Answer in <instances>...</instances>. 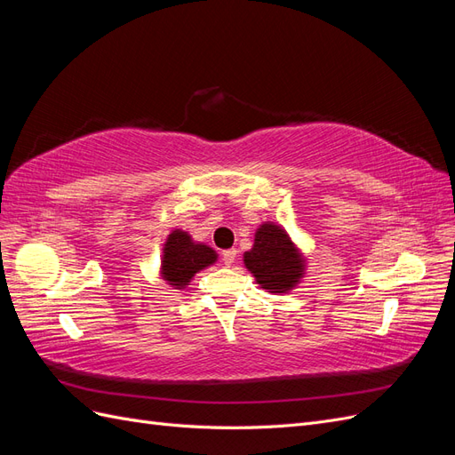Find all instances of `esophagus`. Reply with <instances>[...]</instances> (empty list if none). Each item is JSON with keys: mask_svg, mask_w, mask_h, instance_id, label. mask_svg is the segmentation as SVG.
<instances>
[{"mask_svg": "<svg viewBox=\"0 0 455 455\" xmlns=\"http://www.w3.org/2000/svg\"><path fill=\"white\" fill-rule=\"evenodd\" d=\"M222 259H224V264H226V266H231L233 261L237 259V251H235V249H228V251H224V252H222Z\"/></svg>", "mask_w": 455, "mask_h": 455, "instance_id": "1", "label": "esophagus"}]
</instances>
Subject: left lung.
<instances>
[{
    "label": "left lung",
    "mask_w": 455,
    "mask_h": 455,
    "mask_svg": "<svg viewBox=\"0 0 455 455\" xmlns=\"http://www.w3.org/2000/svg\"><path fill=\"white\" fill-rule=\"evenodd\" d=\"M243 258L256 283L273 294L292 291L304 277V258L277 224H261L254 235V246Z\"/></svg>",
    "instance_id": "obj_1"
}]
</instances>
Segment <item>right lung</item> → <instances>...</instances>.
<instances>
[{
    "instance_id": "right-lung-1",
    "label": "right lung",
    "mask_w": 455,
    "mask_h": 455,
    "mask_svg": "<svg viewBox=\"0 0 455 455\" xmlns=\"http://www.w3.org/2000/svg\"><path fill=\"white\" fill-rule=\"evenodd\" d=\"M216 252L203 243H194L186 231L174 229L163 246L161 275L176 291L188 286L194 275L216 261Z\"/></svg>"
}]
</instances>
